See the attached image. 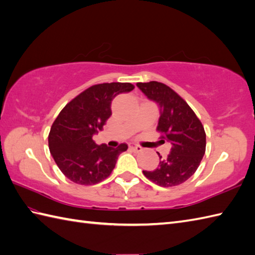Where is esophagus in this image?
<instances>
[{
	"instance_id": "1",
	"label": "esophagus",
	"mask_w": 255,
	"mask_h": 255,
	"mask_svg": "<svg viewBox=\"0 0 255 255\" xmlns=\"http://www.w3.org/2000/svg\"><path fill=\"white\" fill-rule=\"evenodd\" d=\"M129 148H130L132 151H134V152H140V151L143 150V148H141L140 145H137L134 143H129Z\"/></svg>"
}]
</instances>
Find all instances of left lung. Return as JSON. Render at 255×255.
Wrapping results in <instances>:
<instances>
[{
    "label": "left lung",
    "mask_w": 255,
    "mask_h": 255,
    "mask_svg": "<svg viewBox=\"0 0 255 255\" xmlns=\"http://www.w3.org/2000/svg\"><path fill=\"white\" fill-rule=\"evenodd\" d=\"M150 101L159 107L156 130L163 133L161 140L171 143L166 158L160 153L159 165L153 171H143L144 176L162 187L176 186L191 177L202 161L206 149V133L197 116L187 103L163 83H137Z\"/></svg>",
    "instance_id": "8db88e82"
}]
</instances>
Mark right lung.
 I'll return each mask as SVG.
<instances>
[{"label":"right lung","mask_w":255,"mask_h":255,"mask_svg":"<svg viewBox=\"0 0 255 255\" xmlns=\"http://www.w3.org/2000/svg\"><path fill=\"white\" fill-rule=\"evenodd\" d=\"M134 89L130 83L93 85L64 106L53 122L48 143L59 169L72 182L93 185L110 176L118 155L128 149L96 144L93 136L102 130L112 115V101Z\"/></svg>","instance_id":"obj_1"}]
</instances>
